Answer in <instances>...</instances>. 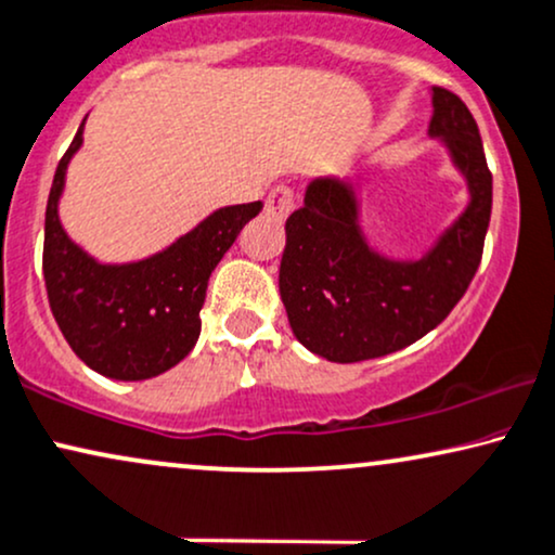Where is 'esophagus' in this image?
Here are the masks:
<instances>
[{
	"label": "esophagus",
	"instance_id": "1",
	"mask_svg": "<svg viewBox=\"0 0 555 555\" xmlns=\"http://www.w3.org/2000/svg\"><path fill=\"white\" fill-rule=\"evenodd\" d=\"M294 209H297V194H294L292 186L279 184L266 196V215L273 217V220H286Z\"/></svg>",
	"mask_w": 555,
	"mask_h": 555
}]
</instances>
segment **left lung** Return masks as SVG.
<instances>
[{"mask_svg":"<svg viewBox=\"0 0 555 555\" xmlns=\"http://www.w3.org/2000/svg\"><path fill=\"white\" fill-rule=\"evenodd\" d=\"M430 138L464 173L468 205L423 258L374 250L359 225L356 186L312 179L286 220L279 292L292 333L314 356L356 363L412 346L459 305L481 263L492 217V173L474 115L453 91L433 87Z\"/></svg>","mask_w":555,"mask_h":555,"instance_id":"1","label":"left lung"}]
</instances>
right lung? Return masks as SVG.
I'll return each mask as SVG.
<instances>
[{
	"label": "right lung",
	"instance_id": "obj_1",
	"mask_svg": "<svg viewBox=\"0 0 555 555\" xmlns=\"http://www.w3.org/2000/svg\"><path fill=\"white\" fill-rule=\"evenodd\" d=\"M87 120V117H83ZM83 143V122L55 168L46 207L43 276L63 338L96 374L143 382L186 359L199 338L209 273L261 202L220 207L143 261L102 263L61 225L66 168Z\"/></svg>",
	"mask_w": 555,
	"mask_h": 555
}]
</instances>
